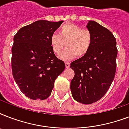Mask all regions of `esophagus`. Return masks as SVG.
<instances>
[{
    "label": "esophagus",
    "instance_id": "esophagus-1",
    "mask_svg": "<svg viewBox=\"0 0 129 129\" xmlns=\"http://www.w3.org/2000/svg\"><path fill=\"white\" fill-rule=\"evenodd\" d=\"M65 65H66V68H70V63L69 62H66L65 63Z\"/></svg>",
    "mask_w": 129,
    "mask_h": 129
}]
</instances>
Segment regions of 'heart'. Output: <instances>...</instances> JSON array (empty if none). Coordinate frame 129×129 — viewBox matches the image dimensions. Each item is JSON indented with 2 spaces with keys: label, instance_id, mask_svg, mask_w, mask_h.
<instances>
[{
  "label": "heart",
  "instance_id": "heart-1",
  "mask_svg": "<svg viewBox=\"0 0 129 129\" xmlns=\"http://www.w3.org/2000/svg\"><path fill=\"white\" fill-rule=\"evenodd\" d=\"M92 33L88 29H83L74 23H66L59 27L58 35H51L50 44L53 53L57 56L66 46L67 49L60 57L64 60H70L76 56L84 57L92 47Z\"/></svg>",
  "mask_w": 129,
  "mask_h": 129
}]
</instances>
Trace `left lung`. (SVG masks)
<instances>
[{
  "instance_id": "1",
  "label": "left lung",
  "mask_w": 129,
  "mask_h": 129,
  "mask_svg": "<svg viewBox=\"0 0 129 129\" xmlns=\"http://www.w3.org/2000/svg\"><path fill=\"white\" fill-rule=\"evenodd\" d=\"M87 28L93 40L89 52L71 63L74 77L70 89L74 99L84 104L97 102L105 95L114 78L117 47L115 37L108 29L94 21Z\"/></svg>"
}]
</instances>
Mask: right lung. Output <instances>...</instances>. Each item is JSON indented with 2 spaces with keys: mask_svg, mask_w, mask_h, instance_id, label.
<instances>
[{
  "mask_svg": "<svg viewBox=\"0 0 129 129\" xmlns=\"http://www.w3.org/2000/svg\"><path fill=\"white\" fill-rule=\"evenodd\" d=\"M63 21L40 20L19 29L14 36L11 66L21 92L33 100L51 95L65 63L53 51L50 38Z\"/></svg>",
  "mask_w": 129,
  "mask_h": 129,
  "instance_id": "add662e5",
  "label": "right lung"
}]
</instances>
